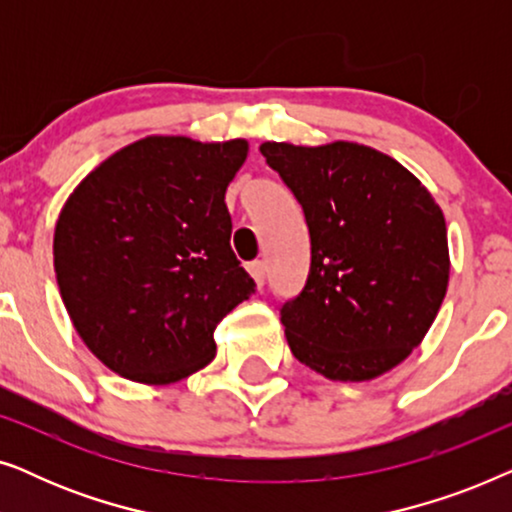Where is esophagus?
<instances>
[{"label":"esophagus","mask_w":512,"mask_h":512,"mask_svg":"<svg viewBox=\"0 0 512 512\" xmlns=\"http://www.w3.org/2000/svg\"><path fill=\"white\" fill-rule=\"evenodd\" d=\"M247 270H249V275L254 277V282H256L258 289H261V286L265 284V263L263 261H254V263L247 265Z\"/></svg>","instance_id":"34e87169"}]
</instances>
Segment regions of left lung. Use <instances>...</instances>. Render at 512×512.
I'll use <instances>...</instances> for the list:
<instances>
[{
	"label": "left lung",
	"instance_id": "left-lung-1",
	"mask_svg": "<svg viewBox=\"0 0 512 512\" xmlns=\"http://www.w3.org/2000/svg\"><path fill=\"white\" fill-rule=\"evenodd\" d=\"M261 153L310 228L305 289L279 312L293 356L333 382L375 380L408 359L443 305V209L370 146L265 142Z\"/></svg>",
	"mask_w": 512,
	"mask_h": 512
}]
</instances>
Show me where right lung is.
Listing matches in <instances>:
<instances>
[{"label":"right lung","mask_w":512,"mask_h":512,"mask_svg":"<svg viewBox=\"0 0 512 512\" xmlns=\"http://www.w3.org/2000/svg\"><path fill=\"white\" fill-rule=\"evenodd\" d=\"M247 139L151 135L95 167L55 223L62 303L109 370L172 384L216 354L214 328L256 291L230 249L226 188Z\"/></svg>","instance_id":"add662e5"}]
</instances>
